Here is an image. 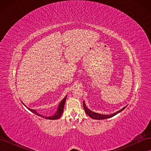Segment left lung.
Listing matches in <instances>:
<instances>
[{"mask_svg":"<svg viewBox=\"0 0 151 151\" xmlns=\"http://www.w3.org/2000/svg\"><path fill=\"white\" fill-rule=\"evenodd\" d=\"M83 107H84V109L87 115H89V116H90L91 118H93V119H96V120H104V119H106V118L113 117L115 115H116V114L119 113L120 112L123 111V109L126 108V106L123 108L122 109H120V110L118 111L117 112L111 114V115H103V114H99V113H95V112L91 111L90 109H89L88 108L86 107L84 101L83 102Z\"/></svg>","mask_w":151,"mask_h":151,"instance_id":"left-lung-1","label":"left lung"}]
</instances>
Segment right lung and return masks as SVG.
<instances>
[{
    "label": "right lung",
    "instance_id": "1",
    "mask_svg": "<svg viewBox=\"0 0 151 151\" xmlns=\"http://www.w3.org/2000/svg\"><path fill=\"white\" fill-rule=\"evenodd\" d=\"M66 98H67V96H66L63 98L62 101L60 102V103L59 104V106L58 107V109L57 111L55 113L54 115H53L52 116H43L42 115H40V114H39L37 111H36V110H35V109H30L29 108L27 107L26 105L22 102V103L23 104L24 106L28 108L29 111H31V112H33V113L36 114V115H37L41 117H43L44 118H46V119H48V120H57L59 118H60L61 116V115H62V113H63V108H64V104H65V100H66Z\"/></svg>",
    "mask_w": 151,
    "mask_h": 151
}]
</instances>
